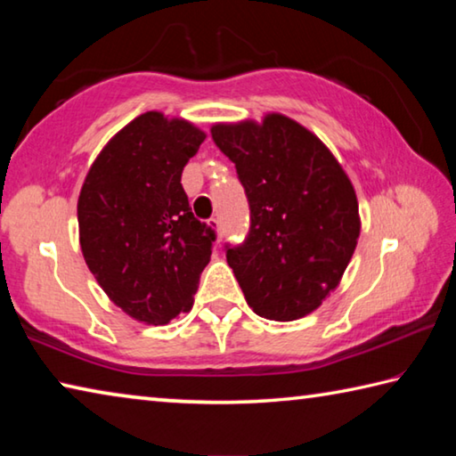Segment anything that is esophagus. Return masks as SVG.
Listing matches in <instances>:
<instances>
[{"mask_svg": "<svg viewBox=\"0 0 456 456\" xmlns=\"http://www.w3.org/2000/svg\"><path fill=\"white\" fill-rule=\"evenodd\" d=\"M207 227L213 229V231H217V233H221V223H219L217 217H211L209 221H207Z\"/></svg>", "mask_w": 456, "mask_h": 456, "instance_id": "1", "label": "esophagus"}]
</instances>
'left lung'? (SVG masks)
<instances>
[{
    "instance_id": "left-lung-1",
    "label": "left lung",
    "mask_w": 456,
    "mask_h": 456,
    "mask_svg": "<svg viewBox=\"0 0 456 456\" xmlns=\"http://www.w3.org/2000/svg\"><path fill=\"white\" fill-rule=\"evenodd\" d=\"M211 136L235 163L249 199V237L227 249L247 304L275 322L315 312L358 245L350 176L312 130L280 112L261 122H217Z\"/></svg>"
}]
</instances>
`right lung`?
<instances>
[{
  "mask_svg": "<svg viewBox=\"0 0 456 456\" xmlns=\"http://www.w3.org/2000/svg\"><path fill=\"white\" fill-rule=\"evenodd\" d=\"M207 134L151 110L100 151L78 197L80 249L100 288L146 326L192 307L213 229L192 217L181 175Z\"/></svg>",
  "mask_w": 456,
  "mask_h": 456,
  "instance_id": "obj_1",
  "label": "right lung"
}]
</instances>
